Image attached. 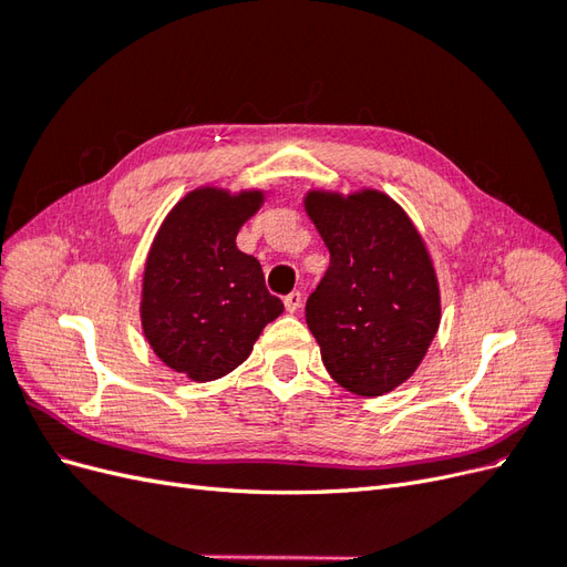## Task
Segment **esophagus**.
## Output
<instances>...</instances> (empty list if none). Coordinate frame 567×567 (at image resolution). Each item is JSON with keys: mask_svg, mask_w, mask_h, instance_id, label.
<instances>
[{"mask_svg": "<svg viewBox=\"0 0 567 567\" xmlns=\"http://www.w3.org/2000/svg\"><path fill=\"white\" fill-rule=\"evenodd\" d=\"M284 305H286V310H288L290 315L298 312L300 307H302V293H300V290H293V293H288L286 300H284Z\"/></svg>", "mask_w": 567, "mask_h": 567, "instance_id": "obj_1", "label": "esophagus"}]
</instances>
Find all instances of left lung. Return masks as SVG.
Listing matches in <instances>:
<instances>
[{
    "label": "left lung",
    "instance_id": "8db88e82",
    "mask_svg": "<svg viewBox=\"0 0 567 567\" xmlns=\"http://www.w3.org/2000/svg\"><path fill=\"white\" fill-rule=\"evenodd\" d=\"M305 213L331 265L305 317L331 379L379 398L414 375L440 329V284L419 229L375 188H312Z\"/></svg>",
    "mask_w": 567,
    "mask_h": 567
}]
</instances>
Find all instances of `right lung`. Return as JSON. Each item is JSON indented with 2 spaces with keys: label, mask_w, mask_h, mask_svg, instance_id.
Here are the masks:
<instances>
[{
  "label": "right lung",
  "mask_w": 567,
  "mask_h": 567,
  "mask_svg": "<svg viewBox=\"0 0 567 567\" xmlns=\"http://www.w3.org/2000/svg\"><path fill=\"white\" fill-rule=\"evenodd\" d=\"M265 192L198 186L153 238L142 279V329L165 367L196 383L244 364L262 329L284 312L265 288L252 255L236 234L262 208Z\"/></svg>",
  "instance_id": "1"
}]
</instances>
